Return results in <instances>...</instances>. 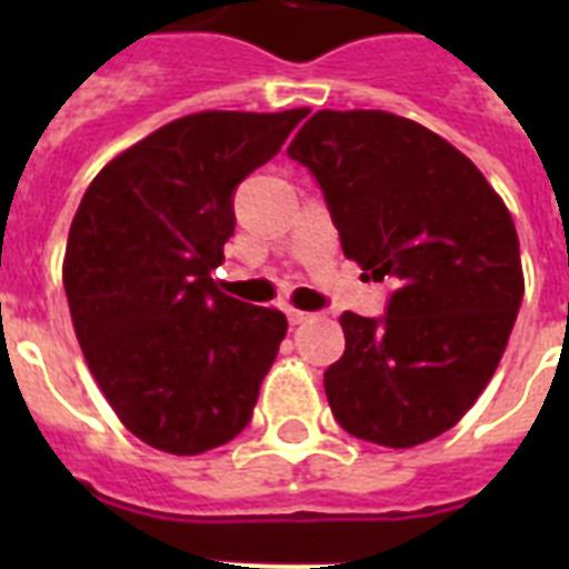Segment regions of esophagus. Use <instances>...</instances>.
Wrapping results in <instances>:
<instances>
[{"label": "esophagus", "mask_w": 569, "mask_h": 569, "mask_svg": "<svg viewBox=\"0 0 569 569\" xmlns=\"http://www.w3.org/2000/svg\"><path fill=\"white\" fill-rule=\"evenodd\" d=\"M283 310H286V316H289V321H292V325H303V321L312 319V312L298 310V307H292V303H286Z\"/></svg>", "instance_id": "34e87169"}]
</instances>
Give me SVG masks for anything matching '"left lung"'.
Here are the masks:
<instances>
[{
	"instance_id": "8db88e82",
	"label": "left lung",
	"mask_w": 569,
	"mask_h": 569,
	"mask_svg": "<svg viewBox=\"0 0 569 569\" xmlns=\"http://www.w3.org/2000/svg\"><path fill=\"white\" fill-rule=\"evenodd\" d=\"M289 156L319 180L346 257L396 286L380 321L339 316L330 410L387 449L440 437L485 392L520 310L508 206L458 147L389 111H316Z\"/></svg>"
}]
</instances>
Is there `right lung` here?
<instances>
[{"mask_svg": "<svg viewBox=\"0 0 569 569\" xmlns=\"http://www.w3.org/2000/svg\"><path fill=\"white\" fill-rule=\"evenodd\" d=\"M303 118L171 120L114 156L76 209L61 266L76 339L111 410L153 449L203 455L250 422L289 321L209 274L236 227V186Z\"/></svg>", "mask_w": 569, "mask_h": 569, "instance_id": "add662e5", "label": "right lung"}]
</instances>
